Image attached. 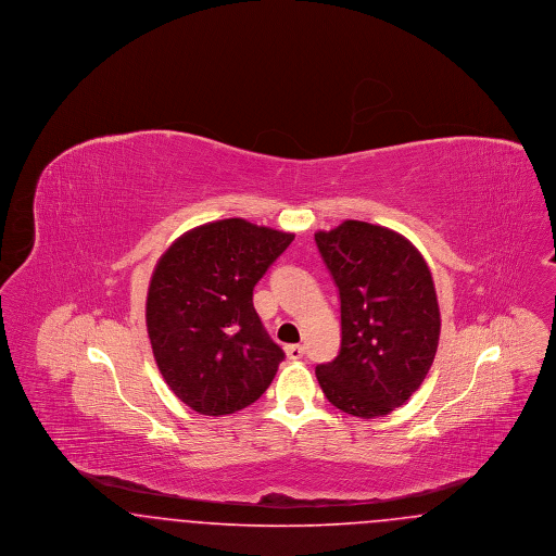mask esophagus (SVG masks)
Returning <instances> with one entry per match:
<instances>
[{
  "label": "esophagus",
  "mask_w": 556,
  "mask_h": 556,
  "mask_svg": "<svg viewBox=\"0 0 556 556\" xmlns=\"http://www.w3.org/2000/svg\"><path fill=\"white\" fill-rule=\"evenodd\" d=\"M286 352H288V358H291V361H298V358H302V356H304L306 348L302 344L288 345V348H286Z\"/></svg>",
  "instance_id": "esophagus-1"
}]
</instances>
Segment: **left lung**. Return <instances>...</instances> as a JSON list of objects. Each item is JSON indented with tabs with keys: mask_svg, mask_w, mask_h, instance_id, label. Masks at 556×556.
<instances>
[{
	"mask_svg": "<svg viewBox=\"0 0 556 556\" xmlns=\"http://www.w3.org/2000/svg\"><path fill=\"white\" fill-rule=\"evenodd\" d=\"M315 241L342 313L340 354L318 365V386L352 417L390 415L435 358L442 320L431 270L404 236L363 220L318 231Z\"/></svg>",
	"mask_w": 556,
	"mask_h": 556,
	"instance_id": "left-lung-1",
	"label": "left lung"
}]
</instances>
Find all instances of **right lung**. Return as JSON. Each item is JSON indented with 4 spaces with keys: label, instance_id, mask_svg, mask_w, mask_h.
I'll use <instances>...</instances> for the list:
<instances>
[{
    "label": "right lung",
    "instance_id": "add662e5",
    "mask_svg": "<svg viewBox=\"0 0 556 556\" xmlns=\"http://www.w3.org/2000/svg\"><path fill=\"white\" fill-rule=\"evenodd\" d=\"M291 241L293 233L225 218L187 231L160 256L148 336L164 381L195 413L220 417L250 406L286 358L252 293Z\"/></svg>",
    "mask_w": 556,
    "mask_h": 556
}]
</instances>
